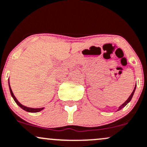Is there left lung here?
I'll list each match as a JSON object with an SVG mask.
<instances>
[{"label":"left lung","mask_w":147,"mask_h":147,"mask_svg":"<svg viewBox=\"0 0 147 147\" xmlns=\"http://www.w3.org/2000/svg\"><path fill=\"white\" fill-rule=\"evenodd\" d=\"M135 89H136V86H135V88H134V90H133V92H132V94H131V95L129 96V98H127V99L124 102V103H123V104L121 105V106H119V108H118V111H120V110H121L122 109H123V108H124L125 106H126L127 104L128 103H129V101H131V99H132V96H133V95H134V94H135Z\"/></svg>","instance_id":"8db88e82"}]
</instances>
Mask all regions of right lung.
I'll return each instance as SVG.
<instances>
[{
	"mask_svg": "<svg viewBox=\"0 0 147 147\" xmlns=\"http://www.w3.org/2000/svg\"><path fill=\"white\" fill-rule=\"evenodd\" d=\"M8 84H9V89H10V94H11L12 97L13 98L14 101H15V103H16L17 104H18V106H19L22 109H23L24 111H27V112H29V113H37V112H39V111L44 110V109H45V108H37V109H34V108H29V107H27V106H24V105L21 104V103H20L19 101H18V100L17 99L16 97L15 96V95H14L13 92H12V91L11 89V87H10V82H9V80H8Z\"/></svg>",
	"mask_w": 147,
	"mask_h": 147,
	"instance_id": "add662e5",
	"label": "right lung"
}]
</instances>
